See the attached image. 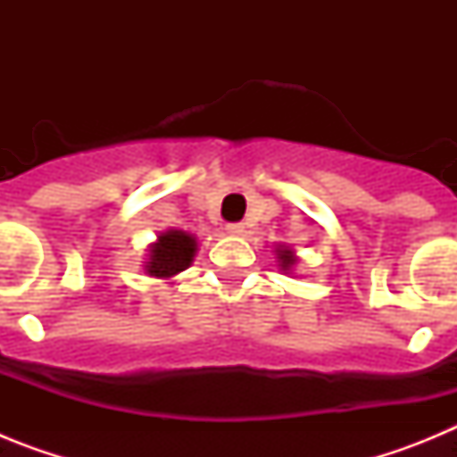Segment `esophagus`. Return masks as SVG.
I'll return each mask as SVG.
<instances>
[{"mask_svg": "<svg viewBox=\"0 0 457 457\" xmlns=\"http://www.w3.org/2000/svg\"><path fill=\"white\" fill-rule=\"evenodd\" d=\"M226 233H228V236H242V233H245V224H240V221H236V224H226Z\"/></svg>", "mask_w": 457, "mask_h": 457, "instance_id": "34e87169", "label": "esophagus"}]
</instances>
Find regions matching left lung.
<instances>
[{
	"label": "left lung",
	"mask_w": 457,
	"mask_h": 457,
	"mask_svg": "<svg viewBox=\"0 0 457 457\" xmlns=\"http://www.w3.org/2000/svg\"><path fill=\"white\" fill-rule=\"evenodd\" d=\"M274 253H277V263H278V270L284 274H293L295 265H297V253H295V249L290 247V245H277L274 247Z\"/></svg>",
	"instance_id": "8db88e82"
}]
</instances>
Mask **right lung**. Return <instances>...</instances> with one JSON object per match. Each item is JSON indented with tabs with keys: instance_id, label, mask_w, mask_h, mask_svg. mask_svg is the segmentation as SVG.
Segmentation results:
<instances>
[{
	"instance_id": "obj_1",
	"label": "right lung",
	"mask_w": 457,
	"mask_h": 457,
	"mask_svg": "<svg viewBox=\"0 0 457 457\" xmlns=\"http://www.w3.org/2000/svg\"><path fill=\"white\" fill-rule=\"evenodd\" d=\"M196 249H199V242L192 233L169 228V231L160 233L157 240L148 247L144 272L155 278H173L192 265Z\"/></svg>"
}]
</instances>
